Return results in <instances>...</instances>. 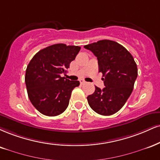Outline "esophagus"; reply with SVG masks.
Wrapping results in <instances>:
<instances>
[{
  "label": "esophagus",
  "mask_w": 160,
  "mask_h": 160,
  "mask_svg": "<svg viewBox=\"0 0 160 160\" xmlns=\"http://www.w3.org/2000/svg\"><path fill=\"white\" fill-rule=\"evenodd\" d=\"M80 84H81V85H82V84L86 83V81H85V80H80Z\"/></svg>",
  "instance_id": "34e87169"
}]
</instances>
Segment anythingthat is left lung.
Wrapping results in <instances>:
<instances>
[{
    "mask_svg": "<svg viewBox=\"0 0 160 160\" xmlns=\"http://www.w3.org/2000/svg\"><path fill=\"white\" fill-rule=\"evenodd\" d=\"M97 57L99 72L103 74V89L87 97L90 107L102 115H111L120 110L128 101L138 75L137 65L128 50L112 40H100L84 46Z\"/></svg>",
    "mask_w": 160,
    "mask_h": 160,
    "instance_id": "1",
    "label": "left lung"
}]
</instances>
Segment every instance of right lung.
Listing matches in <instances>:
<instances>
[{
	"instance_id": "1",
	"label": "right lung",
	"mask_w": 160,
	"mask_h": 160,
	"mask_svg": "<svg viewBox=\"0 0 160 160\" xmlns=\"http://www.w3.org/2000/svg\"><path fill=\"white\" fill-rule=\"evenodd\" d=\"M80 50V47L56 44L41 50L27 67L25 83L29 99L42 114L57 116L69 103L72 90L79 86L78 80L62 78Z\"/></svg>"
}]
</instances>
